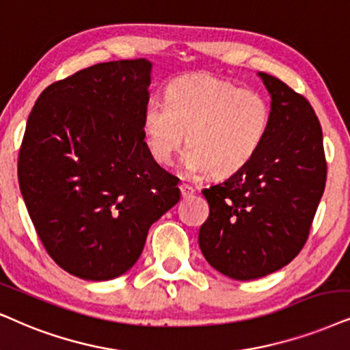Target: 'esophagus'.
Listing matches in <instances>:
<instances>
[{"label":"esophagus","instance_id":"1","mask_svg":"<svg viewBox=\"0 0 350 350\" xmlns=\"http://www.w3.org/2000/svg\"><path fill=\"white\" fill-rule=\"evenodd\" d=\"M179 190H180V196H183V198L192 197L193 192H196V189L190 187L189 184H180V185H179Z\"/></svg>","mask_w":350,"mask_h":350}]
</instances>
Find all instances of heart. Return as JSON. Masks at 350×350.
I'll return each mask as SVG.
<instances>
[{
  "instance_id": "1",
  "label": "heart",
  "mask_w": 350,
  "mask_h": 350,
  "mask_svg": "<svg viewBox=\"0 0 350 350\" xmlns=\"http://www.w3.org/2000/svg\"><path fill=\"white\" fill-rule=\"evenodd\" d=\"M269 121L268 101L258 92L197 74L172 82L166 101H148L142 132L158 165H171L187 134L185 172L196 176L211 171L224 178L250 161L267 137Z\"/></svg>"
}]
</instances>
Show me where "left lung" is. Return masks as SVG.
<instances>
[{"label": "left lung", "mask_w": 350, "mask_h": 350, "mask_svg": "<svg viewBox=\"0 0 350 350\" xmlns=\"http://www.w3.org/2000/svg\"><path fill=\"white\" fill-rule=\"evenodd\" d=\"M271 96L263 144L244 167L203 189L210 216L198 232L206 262L249 281L278 271L302 250L326 183L315 111L280 79L258 72Z\"/></svg>", "instance_id": "obj_1"}]
</instances>
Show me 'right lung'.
Here are the masks:
<instances>
[{"mask_svg":"<svg viewBox=\"0 0 350 350\" xmlns=\"http://www.w3.org/2000/svg\"><path fill=\"white\" fill-rule=\"evenodd\" d=\"M152 68L122 59L79 70L46 87L27 119L22 198L51 258L81 280L129 271L150 226L180 198L144 140Z\"/></svg>","mask_w":350,"mask_h":350,"instance_id":"add662e5","label":"right lung"}]
</instances>
